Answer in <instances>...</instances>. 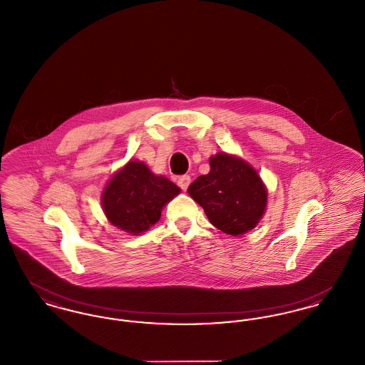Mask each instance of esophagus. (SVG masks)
Masks as SVG:
<instances>
[{
    "label": "esophagus",
    "mask_w": 365,
    "mask_h": 365,
    "mask_svg": "<svg viewBox=\"0 0 365 365\" xmlns=\"http://www.w3.org/2000/svg\"><path fill=\"white\" fill-rule=\"evenodd\" d=\"M190 182L191 179L189 175H183V176H179V178H178V186H179L182 190H187Z\"/></svg>",
    "instance_id": "34e87169"
}]
</instances>
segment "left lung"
I'll return each instance as SVG.
<instances>
[{
	"label": "left lung",
	"mask_w": 365,
	"mask_h": 365,
	"mask_svg": "<svg viewBox=\"0 0 365 365\" xmlns=\"http://www.w3.org/2000/svg\"><path fill=\"white\" fill-rule=\"evenodd\" d=\"M209 174L198 176L189 194L209 222L230 235H241L260 222L267 190L257 173L243 160L217 153L209 160Z\"/></svg>",
	"instance_id": "obj_1"
}]
</instances>
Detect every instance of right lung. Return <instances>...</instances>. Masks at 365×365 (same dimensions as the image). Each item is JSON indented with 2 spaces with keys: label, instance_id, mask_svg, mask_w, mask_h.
I'll return each mask as SVG.
<instances>
[{
  "label": "right lung",
  "instance_id": "add662e5",
  "mask_svg": "<svg viewBox=\"0 0 365 365\" xmlns=\"http://www.w3.org/2000/svg\"><path fill=\"white\" fill-rule=\"evenodd\" d=\"M180 189L164 176H156L140 161H130L115 175L103 194L108 220L130 234L156 225L163 207Z\"/></svg>",
  "mask_w": 365,
  "mask_h": 365
}]
</instances>
